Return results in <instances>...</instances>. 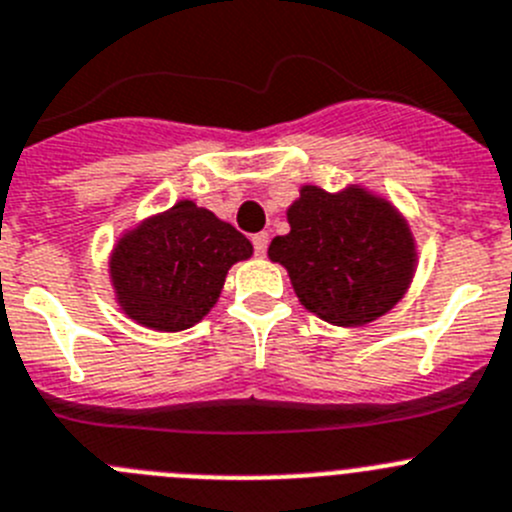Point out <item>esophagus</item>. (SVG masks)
Wrapping results in <instances>:
<instances>
[{"label":"esophagus","instance_id":"1","mask_svg":"<svg viewBox=\"0 0 512 512\" xmlns=\"http://www.w3.org/2000/svg\"><path fill=\"white\" fill-rule=\"evenodd\" d=\"M267 245H270V234L267 232H257L252 234V247H255V255H265Z\"/></svg>","mask_w":512,"mask_h":512}]
</instances>
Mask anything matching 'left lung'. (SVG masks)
I'll use <instances>...</instances> for the list:
<instances>
[{
    "label": "left lung",
    "mask_w": 512,
    "mask_h": 512,
    "mask_svg": "<svg viewBox=\"0 0 512 512\" xmlns=\"http://www.w3.org/2000/svg\"><path fill=\"white\" fill-rule=\"evenodd\" d=\"M290 232L270 242L300 303L333 326H364L389 313L412 283L417 250L409 224L386 199L348 186H303Z\"/></svg>",
    "instance_id": "8db88e82"
}]
</instances>
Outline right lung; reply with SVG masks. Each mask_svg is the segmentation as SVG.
<instances>
[{
    "label": "right lung",
    "mask_w": 512,
    "mask_h": 512,
    "mask_svg": "<svg viewBox=\"0 0 512 512\" xmlns=\"http://www.w3.org/2000/svg\"><path fill=\"white\" fill-rule=\"evenodd\" d=\"M252 245L232 224L184 199L118 240L111 280L121 310L154 331H184L217 303L227 270Z\"/></svg>",
    "instance_id": "obj_1"
}]
</instances>
